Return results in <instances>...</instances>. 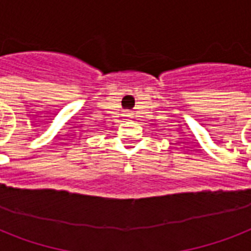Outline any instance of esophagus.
I'll list each match as a JSON object with an SVG mask.
<instances>
[{
  "mask_svg": "<svg viewBox=\"0 0 251 251\" xmlns=\"http://www.w3.org/2000/svg\"><path fill=\"white\" fill-rule=\"evenodd\" d=\"M126 116H127V117H131V114H130V113H129V114H126Z\"/></svg>",
  "mask_w": 251,
  "mask_h": 251,
  "instance_id": "esophagus-1",
  "label": "esophagus"
}]
</instances>
